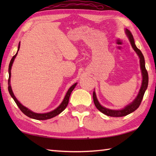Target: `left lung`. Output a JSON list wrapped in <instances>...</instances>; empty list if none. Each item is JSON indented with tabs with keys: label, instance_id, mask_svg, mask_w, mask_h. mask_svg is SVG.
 <instances>
[{
	"label": "left lung",
	"instance_id": "8db88e82",
	"mask_svg": "<svg viewBox=\"0 0 156 156\" xmlns=\"http://www.w3.org/2000/svg\"><path fill=\"white\" fill-rule=\"evenodd\" d=\"M125 32L129 39V41L131 43L132 48H133V49H134V51L136 52V54H137L139 58L140 59V68L141 69L142 78H143V79H142V84H141L140 92H139L137 97L135 98V100L132 102L131 103L128 105L127 106H126L124 108L121 109V110H112V109L107 108L104 107H102V106L99 103L95 92L94 91L93 92V101H94V103L96 106V107L97 108L98 110L100 111L103 114L107 116H110V117H123V116H126L129 114H130L131 112H133V111L136 110V109L140 107V105H141V102L142 99H143L145 92L148 86V74H147V71L146 70V68H145V59H144V55L140 49L136 47V45H135L133 37V35H132L130 31L128 30L127 29H126Z\"/></svg>",
	"mask_w": 156,
	"mask_h": 156
}]
</instances>
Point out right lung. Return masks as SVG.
<instances>
[{
	"instance_id": "add662e5",
	"label": "right lung",
	"mask_w": 156,
	"mask_h": 156,
	"mask_svg": "<svg viewBox=\"0 0 156 156\" xmlns=\"http://www.w3.org/2000/svg\"><path fill=\"white\" fill-rule=\"evenodd\" d=\"M19 48H20V42H19V46H18L17 52H16V54L12 58L11 62H10L9 66V80H8V84H9L8 89H9V92L10 94H11V97L13 99H14L15 103L16 104V105L18 106V107L20 108V110H21L23 112V113H24L25 115H27V117H30L31 119H37V120H47V119H51V118L55 117V116L58 115L59 113H61V112L66 108V107H67V105L68 104V102H69V96H70L72 90H74V88L76 87V84H77V83L74 84L70 88L68 89L67 93H66L65 97L64 98V100H63L62 103L59 105L55 109H54V111L47 112V113H36V112H34L31 111V110H29V108L24 107V106H23V105L20 103L19 101L16 98L14 94H13L12 88H11V70L12 63H13V62H14L15 58H16V55H17V53H18V51L19 50Z\"/></svg>"
}]
</instances>
